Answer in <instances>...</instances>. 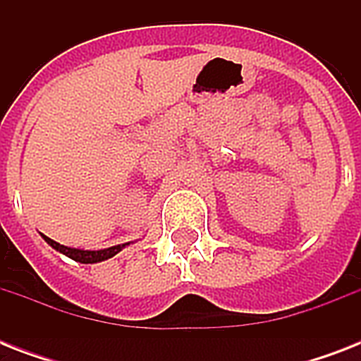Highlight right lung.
I'll use <instances>...</instances> for the list:
<instances>
[{
	"mask_svg": "<svg viewBox=\"0 0 361 361\" xmlns=\"http://www.w3.org/2000/svg\"><path fill=\"white\" fill-rule=\"evenodd\" d=\"M42 238H44V241L50 243L56 251L63 252V255H67L69 258H73V260L82 264H95V262H101V260H106V258H112L114 255H118L125 245H129V243H123V245H114V247H109V249H101V251H84V249H73V247L61 245V243L50 240L48 236H42Z\"/></svg>",
	"mask_w": 361,
	"mask_h": 361,
	"instance_id": "add662e5",
	"label": "right lung"
}]
</instances>
